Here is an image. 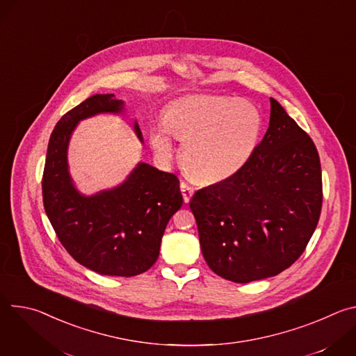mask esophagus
Listing matches in <instances>:
<instances>
[{
    "mask_svg": "<svg viewBox=\"0 0 356 356\" xmlns=\"http://www.w3.org/2000/svg\"><path fill=\"white\" fill-rule=\"evenodd\" d=\"M180 190H181V194H183V200H184V202H188L190 201V198L193 197V194H194V187L193 186H190L188 183H186V181H181L180 183Z\"/></svg>",
    "mask_w": 356,
    "mask_h": 356,
    "instance_id": "obj_1",
    "label": "esophagus"
}]
</instances>
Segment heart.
<instances>
[{
	"label": "heart",
	"instance_id": "b5f03b06",
	"mask_svg": "<svg viewBox=\"0 0 356 356\" xmlns=\"http://www.w3.org/2000/svg\"><path fill=\"white\" fill-rule=\"evenodd\" d=\"M173 134L186 142V169L201 181L216 183L250 159L262 134V115L255 106L235 98L187 97L172 103L165 118L149 128L150 142L161 154L172 152Z\"/></svg>",
	"mask_w": 356,
	"mask_h": 356
}]
</instances>
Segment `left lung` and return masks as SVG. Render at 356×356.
I'll return each mask as SVG.
<instances>
[{
    "label": "left lung",
    "mask_w": 356,
    "mask_h": 356,
    "mask_svg": "<svg viewBox=\"0 0 356 356\" xmlns=\"http://www.w3.org/2000/svg\"><path fill=\"white\" fill-rule=\"evenodd\" d=\"M321 204L317 147L275 98L269 128L246 165L190 200L202 257L235 283L290 268L316 231Z\"/></svg>",
    "instance_id": "1"
}]
</instances>
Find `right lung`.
Wrapping results in <instances>:
<instances>
[{"label":"right lung","instance_id":"obj_1","mask_svg":"<svg viewBox=\"0 0 356 356\" xmlns=\"http://www.w3.org/2000/svg\"><path fill=\"white\" fill-rule=\"evenodd\" d=\"M122 111L124 101L114 94H95L59 120L47 145L42 195L46 216L74 261L99 275L131 277L158 261L166 225L183 204L179 179L138 163L120 186L84 195L67 165L69 140L81 120ZM134 129L142 142L136 121Z\"/></svg>","mask_w":356,"mask_h":356}]
</instances>
